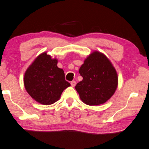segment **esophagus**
<instances>
[{
    "mask_svg": "<svg viewBox=\"0 0 149 149\" xmlns=\"http://www.w3.org/2000/svg\"><path fill=\"white\" fill-rule=\"evenodd\" d=\"M71 85L72 87H74V86H75V85H76V82H75L74 80H73V81H72V82H71Z\"/></svg>",
    "mask_w": 149,
    "mask_h": 149,
    "instance_id": "obj_1",
    "label": "esophagus"
}]
</instances>
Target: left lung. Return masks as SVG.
I'll return each instance as SVG.
<instances>
[{
	"label": "left lung",
	"mask_w": 149,
	"mask_h": 149,
	"mask_svg": "<svg viewBox=\"0 0 149 149\" xmlns=\"http://www.w3.org/2000/svg\"><path fill=\"white\" fill-rule=\"evenodd\" d=\"M83 80L75 86L80 99L86 104L106 102L116 91L117 72L105 55L95 51L87 58L79 69Z\"/></svg>",
	"instance_id": "1"
}]
</instances>
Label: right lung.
I'll return each mask as SVG.
<instances>
[{"label":"right lung","mask_w":149,"mask_h":149,"mask_svg":"<svg viewBox=\"0 0 149 149\" xmlns=\"http://www.w3.org/2000/svg\"><path fill=\"white\" fill-rule=\"evenodd\" d=\"M58 60L46 52L36 59L24 74V87L33 99L42 104L56 102L67 87L71 86L65 79L63 69L58 68Z\"/></svg>","instance_id":"add662e5"}]
</instances>
